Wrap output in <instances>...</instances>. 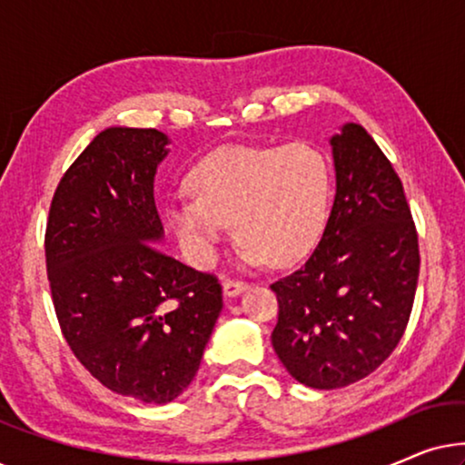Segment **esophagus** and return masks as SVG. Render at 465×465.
<instances>
[{
    "mask_svg": "<svg viewBox=\"0 0 465 465\" xmlns=\"http://www.w3.org/2000/svg\"><path fill=\"white\" fill-rule=\"evenodd\" d=\"M243 290H247L245 282H239V279H224V294L226 296H237Z\"/></svg>",
    "mask_w": 465,
    "mask_h": 465,
    "instance_id": "obj_1",
    "label": "esophagus"
}]
</instances>
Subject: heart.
<instances>
[{
    "mask_svg": "<svg viewBox=\"0 0 465 465\" xmlns=\"http://www.w3.org/2000/svg\"><path fill=\"white\" fill-rule=\"evenodd\" d=\"M330 186L328 161L304 142L226 145L190 169V199L171 203L169 226L196 266L212 264L228 224L247 262L290 264L322 237Z\"/></svg>",
    "mask_w": 465,
    "mask_h": 465,
    "instance_id": "heart-1",
    "label": "heart"
}]
</instances>
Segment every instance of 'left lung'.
<instances>
[{
    "mask_svg": "<svg viewBox=\"0 0 465 465\" xmlns=\"http://www.w3.org/2000/svg\"><path fill=\"white\" fill-rule=\"evenodd\" d=\"M336 196L307 262L271 285V341L302 385L336 390L393 353L415 302L419 237L402 180L360 124L332 137Z\"/></svg>",
    "mask_w": 465,
    "mask_h": 465,
    "instance_id": "left-lung-1",
    "label": "left lung"
}]
</instances>
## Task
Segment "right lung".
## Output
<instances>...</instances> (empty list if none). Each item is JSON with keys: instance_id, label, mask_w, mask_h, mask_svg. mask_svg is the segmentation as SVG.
<instances>
[{"instance_id": "1", "label": "right lung", "mask_w": 465, "mask_h": 465, "mask_svg": "<svg viewBox=\"0 0 465 465\" xmlns=\"http://www.w3.org/2000/svg\"><path fill=\"white\" fill-rule=\"evenodd\" d=\"M164 145L156 129L99 133L63 173L44 237L63 339L101 385L148 404L190 385L222 311L218 277L154 245Z\"/></svg>"}]
</instances>
